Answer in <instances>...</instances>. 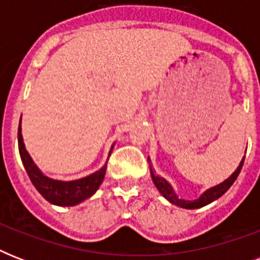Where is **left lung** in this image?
<instances>
[{
    "label": "left lung",
    "mask_w": 260,
    "mask_h": 260,
    "mask_svg": "<svg viewBox=\"0 0 260 260\" xmlns=\"http://www.w3.org/2000/svg\"><path fill=\"white\" fill-rule=\"evenodd\" d=\"M243 163H244V159H242V162H240V165H239L238 170L235 171V173L228 178V179H225V181L222 182V183H220V185L214 186V187H212V189L206 190L201 197L198 198V200H194V201L179 200V198L177 197V194L174 193L173 187L169 185V182L165 181V179L159 177V175H156L152 169H151V177H152V181H154L155 186L158 187V190L162 193L163 197L167 198L171 204H174V205H177V206H181V208H186V209H197V208L208 205V204H210V202H213L214 200L220 198L222 194L225 193L226 190L230 189L231 186L234 185V182L236 181V178L239 177L240 170H242Z\"/></svg>",
    "instance_id": "obj_1"
}]
</instances>
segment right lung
<instances>
[{"label": "right lung", "instance_id": "1", "mask_svg": "<svg viewBox=\"0 0 260 260\" xmlns=\"http://www.w3.org/2000/svg\"><path fill=\"white\" fill-rule=\"evenodd\" d=\"M21 122V121H20ZM18 151H20V156H21L22 165L25 167L26 174L29 177L30 182L38 189V191L42 194L43 197L46 198L47 201L59 206H73L77 205L83 200L91 197L100 185L104 181L106 171V165L102 167L101 170L97 173L91 174L89 177L78 179V181L73 182H62V181H54L51 178H47L40 173L34 160L30 159L29 154L26 152L24 142H22L21 136V126L18 124Z\"/></svg>", "mask_w": 260, "mask_h": 260}]
</instances>
